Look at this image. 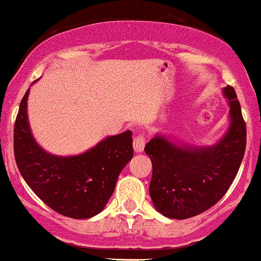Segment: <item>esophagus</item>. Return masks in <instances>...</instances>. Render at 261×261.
Returning <instances> with one entry per match:
<instances>
[{"mask_svg": "<svg viewBox=\"0 0 261 261\" xmlns=\"http://www.w3.org/2000/svg\"><path fill=\"white\" fill-rule=\"evenodd\" d=\"M145 147V138L142 135H138L134 138V150L136 152H142Z\"/></svg>", "mask_w": 261, "mask_h": 261, "instance_id": "obj_1", "label": "esophagus"}]
</instances>
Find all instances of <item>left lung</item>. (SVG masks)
<instances>
[{"mask_svg": "<svg viewBox=\"0 0 261 261\" xmlns=\"http://www.w3.org/2000/svg\"><path fill=\"white\" fill-rule=\"evenodd\" d=\"M230 125L211 146L176 144L156 134L145 146L152 163L149 193L156 210L170 219L204 213L226 194L237 176L246 146V125L235 90L223 89Z\"/></svg>", "mask_w": 261, "mask_h": 261, "instance_id": "obj_1", "label": "left lung"}]
</instances>
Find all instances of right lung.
Wrapping results in <instances>:
<instances>
[{"label":"right lung","instance_id":"add662e5","mask_svg":"<svg viewBox=\"0 0 261 261\" xmlns=\"http://www.w3.org/2000/svg\"><path fill=\"white\" fill-rule=\"evenodd\" d=\"M29 94L30 89L20 103L13 131L15 159L22 177L56 213L72 219L97 215L114 193L120 172L133 159V133L108 136L80 155H54L32 136L27 116Z\"/></svg>","mask_w":261,"mask_h":261}]
</instances>
